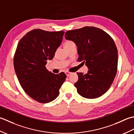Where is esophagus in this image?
<instances>
[{
    "mask_svg": "<svg viewBox=\"0 0 134 134\" xmlns=\"http://www.w3.org/2000/svg\"><path fill=\"white\" fill-rule=\"evenodd\" d=\"M71 73H72V72H69V71H66V72H65V74L66 75V76H69L70 75V74Z\"/></svg>",
    "mask_w": 134,
    "mask_h": 134,
    "instance_id": "obj_1",
    "label": "esophagus"
}]
</instances>
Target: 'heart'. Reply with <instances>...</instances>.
<instances>
[{
  "mask_svg": "<svg viewBox=\"0 0 134 134\" xmlns=\"http://www.w3.org/2000/svg\"><path fill=\"white\" fill-rule=\"evenodd\" d=\"M73 44H75V43L72 42V41L67 40L65 43V47H67V46H70V45Z\"/></svg>",
  "mask_w": 134,
  "mask_h": 134,
  "instance_id": "obj_1",
  "label": "heart"
}]
</instances>
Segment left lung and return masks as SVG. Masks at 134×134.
<instances>
[{"instance_id": "left-lung-1", "label": "left lung", "mask_w": 134, "mask_h": 134, "mask_svg": "<svg viewBox=\"0 0 134 134\" xmlns=\"http://www.w3.org/2000/svg\"><path fill=\"white\" fill-rule=\"evenodd\" d=\"M65 37L77 47V61L86 64L88 73L77 72L75 83L83 97L94 99L102 96L112 84L117 71L118 54L113 39L106 32L94 26L68 31Z\"/></svg>"}]
</instances>
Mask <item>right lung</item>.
Instances as JSON below:
<instances>
[{"label":"right lung","mask_w":134,"mask_h":134,"mask_svg":"<svg viewBox=\"0 0 134 134\" xmlns=\"http://www.w3.org/2000/svg\"><path fill=\"white\" fill-rule=\"evenodd\" d=\"M64 31L36 29L20 39L14 56V67L19 83L26 93L40 103L53 101L66 78L64 72L54 74L46 69L48 59L61 44Z\"/></svg>","instance_id":"1"}]
</instances>
